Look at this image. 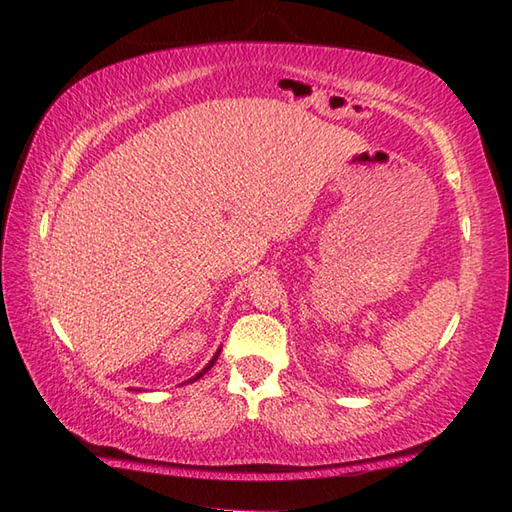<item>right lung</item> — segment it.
I'll list each match as a JSON object with an SVG mask.
<instances>
[{"label":"right lung","instance_id":"right-lung-1","mask_svg":"<svg viewBox=\"0 0 512 512\" xmlns=\"http://www.w3.org/2000/svg\"><path fill=\"white\" fill-rule=\"evenodd\" d=\"M220 352H222V350H217V352H215V356H213V358H211V361H209V365H206V367H204V369H202V372H200V374H195V376H193V378H189V380H187V383H193V380H198V378H200V376H204V374H206V372H209V369H211V367H213V363H215V361H217V356H220Z\"/></svg>","mask_w":512,"mask_h":512}]
</instances>
